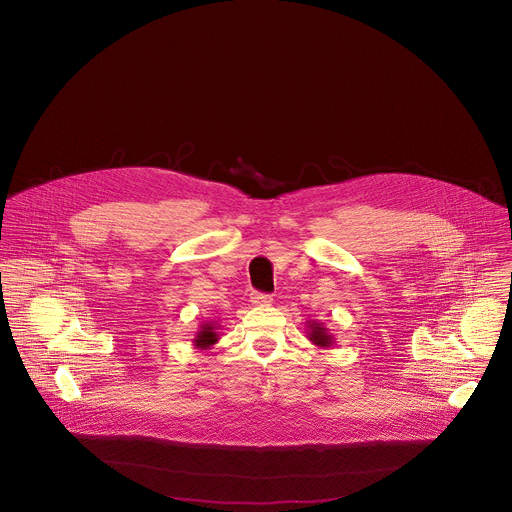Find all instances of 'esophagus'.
Masks as SVG:
<instances>
[{"instance_id":"34e87169","label":"esophagus","mask_w":512,"mask_h":512,"mask_svg":"<svg viewBox=\"0 0 512 512\" xmlns=\"http://www.w3.org/2000/svg\"><path fill=\"white\" fill-rule=\"evenodd\" d=\"M250 302H252L254 306H270V304H272V296H270V294L254 292V294L250 296Z\"/></svg>"}]
</instances>
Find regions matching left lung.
<instances>
[{
    "instance_id": "obj_1",
    "label": "left lung",
    "mask_w": 512,
    "mask_h": 512,
    "mask_svg": "<svg viewBox=\"0 0 512 512\" xmlns=\"http://www.w3.org/2000/svg\"><path fill=\"white\" fill-rule=\"evenodd\" d=\"M306 332H308V340L312 341L314 345H318V347H324V349H328V347H332L334 343H336V338H334V334L322 324V322H306Z\"/></svg>"
}]
</instances>
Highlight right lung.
Segmentation results:
<instances>
[{"mask_svg":"<svg viewBox=\"0 0 512 512\" xmlns=\"http://www.w3.org/2000/svg\"><path fill=\"white\" fill-rule=\"evenodd\" d=\"M216 341H218V326L214 322H204V324H200V328L192 340V345L196 349H210Z\"/></svg>","mask_w":512,"mask_h":512,"instance_id":"right-lung-1","label":"right lung"}]
</instances>
